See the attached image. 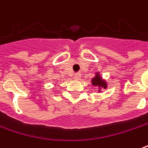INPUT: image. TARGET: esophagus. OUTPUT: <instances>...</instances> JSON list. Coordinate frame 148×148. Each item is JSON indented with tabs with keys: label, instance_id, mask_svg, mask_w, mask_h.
Masks as SVG:
<instances>
[{
	"label": "esophagus",
	"instance_id": "esophagus-1",
	"mask_svg": "<svg viewBox=\"0 0 148 148\" xmlns=\"http://www.w3.org/2000/svg\"><path fill=\"white\" fill-rule=\"evenodd\" d=\"M80 77H81V75L79 74H76L74 75V79H75V80H79Z\"/></svg>",
	"mask_w": 148,
	"mask_h": 148
}]
</instances>
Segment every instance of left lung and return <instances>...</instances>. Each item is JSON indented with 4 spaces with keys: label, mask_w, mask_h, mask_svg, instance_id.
<instances>
[{
    "label": "left lung",
    "mask_w": 148,
    "mask_h": 148,
    "mask_svg": "<svg viewBox=\"0 0 148 148\" xmlns=\"http://www.w3.org/2000/svg\"><path fill=\"white\" fill-rule=\"evenodd\" d=\"M91 82L93 86L99 87V92L101 91V90L103 88L106 89L107 87V83L102 78V77L100 76L99 73H96L95 76L92 78Z\"/></svg>",
    "instance_id": "obj_1"
}]
</instances>
